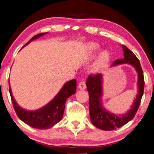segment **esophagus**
Segmentation results:
<instances>
[{
  "label": "esophagus",
  "mask_w": 154,
  "mask_h": 154,
  "mask_svg": "<svg viewBox=\"0 0 154 154\" xmlns=\"http://www.w3.org/2000/svg\"><path fill=\"white\" fill-rule=\"evenodd\" d=\"M79 89H80V90H84V89H86V84L84 81H81L79 84Z\"/></svg>",
  "instance_id": "esophagus-1"
}]
</instances>
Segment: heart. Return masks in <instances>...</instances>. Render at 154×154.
Segmentation results:
<instances>
[{
	"instance_id": "heart-1",
	"label": "heart",
	"mask_w": 154,
	"mask_h": 154,
	"mask_svg": "<svg viewBox=\"0 0 154 154\" xmlns=\"http://www.w3.org/2000/svg\"><path fill=\"white\" fill-rule=\"evenodd\" d=\"M101 47L98 43L96 42H89L86 44L85 47V56L87 58H91L92 56L98 52L100 50ZM110 60V54L107 50H103L98 54V57L92 64L91 71L93 73H99L104 69L107 65L109 61Z\"/></svg>"
}]
</instances>
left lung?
<instances>
[{
    "label": "left lung",
    "instance_id": "1",
    "mask_svg": "<svg viewBox=\"0 0 154 154\" xmlns=\"http://www.w3.org/2000/svg\"><path fill=\"white\" fill-rule=\"evenodd\" d=\"M122 47L124 52V58L115 60L111 67L128 64L133 66L138 74V94L131 106V109H129L127 113L117 115L109 112L103 106V74H97L92 76L89 75L86 82L89 95V114L91 122L97 128L105 131H112L120 128L133 119L138 111L144 92L145 81L140 61L126 46L122 45Z\"/></svg>",
    "mask_w": 154,
    "mask_h": 154
}]
</instances>
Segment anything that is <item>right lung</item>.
Listing matches in <instances>:
<instances>
[{
	"label": "right lung",
	"instance_id": "right-lung-1",
	"mask_svg": "<svg viewBox=\"0 0 154 154\" xmlns=\"http://www.w3.org/2000/svg\"><path fill=\"white\" fill-rule=\"evenodd\" d=\"M47 34V32L36 35L32 38L25 46ZM9 87L11 101L18 117L25 124L33 128L47 129L54 127L62 120L66 100L76 91V80L73 79L65 82L58 93L49 103L38 109L32 111L25 109L17 103L12 95L9 80Z\"/></svg>",
	"mask_w": 154,
	"mask_h": 154
}]
</instances>
